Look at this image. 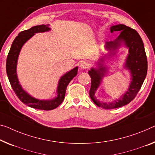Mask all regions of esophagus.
Returning <instances> with one entry per match:
<instances>
[{
    "instance_id": "obj_1",
    "label": "esophagus",
    "mask_w": 155,
    "mask_h": 155,
    "mask_svg": "<svg viewBox=\"0 0 155 155\" xmlns=\"http://www.w3.org/2000/svg\"><path fill=\"white\" fill-rule=\"evenodd\" d=\"M88 67H89V65L87 62H82L80 64V68L82 69H87Z\"/></svg>"
}]
</instances>
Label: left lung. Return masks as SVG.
<instances>
[{"label":"left lung","instance_id":"8db88e82","mask_svg":"<svg viewBox=\"0 0 155 155\" xmlns=\"http://www.w3.org/2000/svg\"><path fill=\"white\" fill-rule=\"evenodd\" d=\"M111 32L120 31V35L115 41L106 42L105 47L109 51L118 48L121 43L129 48V54L126 59L125 68L130 71L132 75V82L128 91L123 95L121 98L110 103L101 102L94 96L95 91L101 84L102 78L106 73V68L102 63V59H100L99 68L97 69L91 68L89 71V75L91 79V85L89 90V96L91 99L97 106L105 109L118 108L124 106L134 100L138 92L141 89L143 83L147 75V61L145 51L144 45L141 37L137 31L125 25L120 24L111 27Z\"/></svg>","mask_w":155,"mask_h":155}]
</instances>
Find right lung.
I'll list each match as a JSON object with an SVG mask.
<instances>
[{
  "label": "right lung",
  "mask_w": 155,
  "mask_h": 155,
  "mask_svg": "<svg viewBox=\"0 0 155 155\" xmlns=\"http://www.w3.org/2000/svg\"><path fill=\"white\" fill-rule=\"evenodd\" d=\"M50 30L51 28H49L48 25H40L34 26L30 28L29 30L21 32L12 44L6 61V72L9 83L15 94L20 99V101L30 107L46 111L55 109L63 102L64 96H65L66 87L71 80L77 75L78 68H74L60 78L58 87V97L51 101H42V100L40 101L30 96L27 92H25L22 89L21 86L19 84L17 75H16V65H17L18 54L23 45L35 33L46 32Z\"/></svg>",
  "instance_id": "obj_1"
}]
</instances>
